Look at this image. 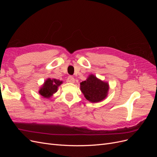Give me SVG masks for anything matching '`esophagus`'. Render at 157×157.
Instances as JSON below:
<instances>
[{
	"mask_svg": "<svg viewBox=\"0 0 157 157\" xmlns=\"http://www.w3.org/2000/svg\"><path fill=\"white\" fill-rule=\"evenodd\" d=\"M67 82H69L70 83H74L75 82L74 77H73L72 76H69L67 78Z\"/></svg>",
	"mask_w": 157,
	"mask_h": 157,
	"instance_id": "1",
	"label": "esophagus"
}]
</instances>
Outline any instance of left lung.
Returning <instances> with one entry per match:
<instances>
[{
  "label": "left lung",
  "mask_w": 157,
  "mask_h": 157,
  "mask_svg": "<svg viewBox=\"0 0 157 157\" xmlns=\"http://www.w3.org/2000/svg\"><path fill=\"white\" fill-rule=\"evenodd\" d=\"M109 84L90 75L84 81L80 82V90L87 100L97 103L105 99L108 94Z\"/></svg>",
  "instance_id": "obj_1"
}]
</instances>
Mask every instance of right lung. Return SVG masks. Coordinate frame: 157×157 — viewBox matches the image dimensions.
Wrapping results in <instances>:
<instances>
[{"label": "right lung", "mask_w": 157, "mask_h": 157, "mask_svg": "<svg viewBox=\"0 0 157 157\" xmlns=\"http://www.w3.org/2000/svg\"><path fill=\"white\" fill-rule=\"evenodd\" d=\"M63 83L62 81L56 78H48L39 90V93L42 97L50 98L58 91V86Z\"/></svg>", "instance_id": "add662e5"}]
</instances>
